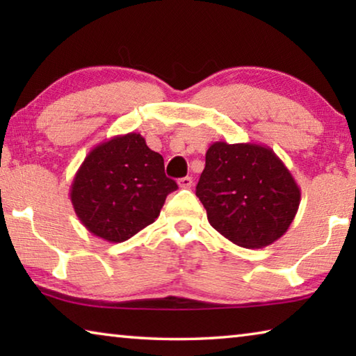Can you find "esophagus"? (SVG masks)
Wrapping results in <instances>:
<instances>
[{"label":"esophagus","mask_w":356,"mask_h":356,"mask_svg":"<svg viewBox=\"0 0 356 356\" xmlns=\"http://www.w3.org/2000/svg\"><path fill=\"white\" fill-rule=\"evenodd\" d=\"M191 185H193V179L191 177H182V179H179V186L180 188H191Z\"/></svg>","instance_id":"esophagus-1"}]
</instances>
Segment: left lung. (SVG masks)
I'll return each mask as SVG.
<instances>
[{
    "instance_id": "1",
    "label": "left lung",
    "mask_w": 356,
    "mask_h": 356,
    "mask_svg": "<svg viewBox=\"0 0 356 356\" xmlns=\"http://www.w3.org/2000/svg\"><path fill=\"white\" fill-rule=\"evenodd\" d=\"M196 196L221 236L242 248H264L286 234L301 191L270 147L216 141L206 154Z\"/></svg>"
}]
</instances>
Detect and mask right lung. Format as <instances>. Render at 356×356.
<instances>
[{
	"mask_svg": "<svg viewBox=\"0 0 356 356\" xmlns=\"http://www.w3.org/2000/svg\"><path fill=\"white\" fill-rule=\"evenodd\" d=\"M177 184L165 174L163 156L140 134L113 136L95 146L78 168L70 201L81 225L120 243L159 218Z\"/></svg>",
	"mask_w": 356,
	"mask_h": 356,
	"instance_id": "add662e5",
	"label": "right lung"
}]
</instances>
